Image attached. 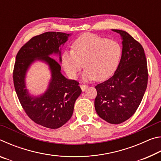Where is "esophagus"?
Wrapping results in <instances>:
<instances>
[{
    "label": "esophagus",
    "mask_w": 161,
    "mask_h": 161,
    "mask_svg": "<svg viewBox=\"0 0 161 161\" xmlns=\"http://www.w3.org/2000/svg\"><path fill=\"white\" fill-rule=\"evenodd\" d=\"M80 88H81V91H82V92L85 91L86 89H87V87H88V86H87V85H84V84H80Z\"/></svg>",
    "instance_id": "34e87169"
}]
</instances>
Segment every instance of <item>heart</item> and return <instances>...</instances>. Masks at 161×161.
I'll return each instance as SVG.
<instances>
[{
    "instance_id": "b5f03b06",
    "label": "heart",
    "mask_w": 161,
    "mask_h": 161,
    "mask_svg": "<svg viewBox=\"0 0 161 161\" xmlns=\"http://www.w3.org/2000/svg\"><path fill=\"white\" fill-rule=\"evenodd\" d=\"M118 42L94 34H84L76 39L72 50L62 55V65L70 78L76 79L84 67V80L103 81L111 77L118 67L121 57Z\"/></svg>"
}]
</instances>
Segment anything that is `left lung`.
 Here are the masks:
<instances>
[{
  "label": "left lung",
  "instance_id": "obj_1",
  "mask_svg": "<svg viewBox=\"0 0 161 161\" xmlns=\"http://www.w3.org/2000/svg\"><path fill=\"white\" fill-rule=\"evenodd\" d=\"M120 34L121 58L114 75L95 86V109L100 118L119 124L131 117L142 101L148 84V68L144 50L139 42L124 31Z\"/></svg>",
  "mask_w": 161,
  "mask_h": 161
}]
</instances>
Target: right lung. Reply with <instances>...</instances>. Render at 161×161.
<instances>
[{
    "label": "right lung",
    "mask_w": 161,
    "mask_h": 161,
    "mask_svg": "<svg viewBox=\"0 0 161 161\" xmlns=\"http://www.w3.org/2000/svg\"><path fill=\"white\" fill-rule=\"evenodd\" d=\"M70 34L47 32L32 37L16 55L13 69L15 89L29 118L35 123L48 129H58L72 116L75 103L81 93L79 82L68 80L61 73V67L50 57L55 54L61 58V46L67 41ZM36 60L47 64L51 79L47 90L40 96H32L26 89L25 77L30 65Z\"/></svg>",
    "instance_id": "obj_1"
}]
</instances>
